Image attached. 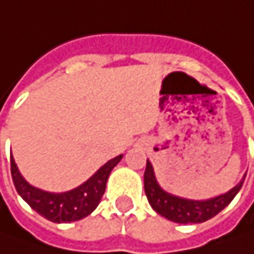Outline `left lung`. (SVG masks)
<instances>
[{
  "mask_svg": "<svg viewBox=\"0 0 254 254\" xmlns=\"http://www.w3.org/2000/svg\"><path fill=\"white\" fill-rule=\"evenodd\" d=\"M243 181L245 178L240 181L233 190L212 199H182V198L167 193L165 190L160 188V185L157 184V180L154 177L151 162L147 160V167L144 172V190H145V195L148 198L152 209L164 218L177 222V223H200L216 216L220 210L225 209L240 190Z\"/></svg>",
  "mask_w": 254,
  "mask_h": 254,
  "instance_id": "1",
  "label": "left lung"
}]
</instances>
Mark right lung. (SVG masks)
<instances>
[{
    "mask_svg": "<svg viewBox=\"0 0 254 254\" xmlns=\"http://www.w3.org/2000/svg\"><path fill=\"white\" fill-rule=\"evenodd\" d=\"M122 158L123 155H119L106 162L90 180L86 181L76 190L64 193H51L29 185L19 174L12 157H11V175L15 188L22 196V199L35 212L44 216L45 219L55 223L74 222L86 218L97 208L106 190L109 175Z\"/></svg>",
    "mask_w": 254,
    "mask_h": 254,
    "instance_id": "obj_1",
    "label": "right lung"
}]
</instances>
